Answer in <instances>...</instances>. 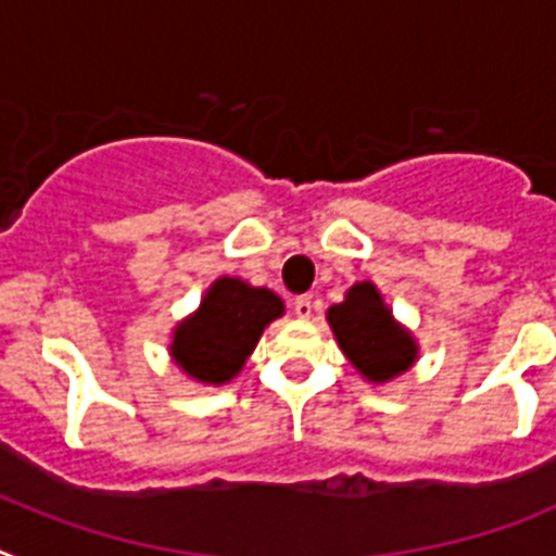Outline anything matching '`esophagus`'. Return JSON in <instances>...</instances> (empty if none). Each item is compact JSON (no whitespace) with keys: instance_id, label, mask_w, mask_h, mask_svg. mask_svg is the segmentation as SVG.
Wrapping results in <instances>:
<instances>
[{"instance_id":"34e87169","label":"esophagus","mask_w":556,"mask_h":556,"mask_svg":"<svg viewBox=\"0 0 556 556\" xmlns=\"http://www.w3.org/2000/svg\"><path fill=\"white\" fill-rule=\"evenodd\" d=\"M293 313H296L299 318H311L313 316L311 296H296V299H293Z\"/></svg>"}]
</instances>
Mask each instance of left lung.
Returning a JSON list of instances; mask_svg holds the SVG:
<instances>
[{"instance_id": "1", "label": "left lung", "mask_w": 556, "mask_h": 556, "mask_svg": "<svg viewBox=\"0 0 556 556\" xmlns=\"http://www.w3.org/2000/svg\"><path fill=\"white\" fill-rule=\"evenodd\" d=\"M338 346L371 383L403 375L417 361V341L394 321L383 296L371 282H355L344 302L327 311Z\"/></svg>"}]
</instances>
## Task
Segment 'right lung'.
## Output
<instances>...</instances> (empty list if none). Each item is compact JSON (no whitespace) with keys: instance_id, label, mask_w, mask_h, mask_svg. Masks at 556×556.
<instances>
[{"instance_id":"right-lung-1","label":"right lung","mask_w":556,"mask_h":556,"mask_svg":"<svg viewBox=\"0 0 556 556\" xmlns=\"http://www.w3.org/2000/svg\"><path fill=\"white\" fill-rule=\"evenodd\" d=\"M282 313V299L268 288H254L238 277L215 279L201 307L173 330V361L198 383H229L265 327Z\"/></svg>"}]
</instances>
